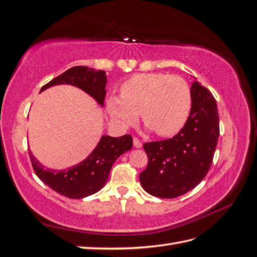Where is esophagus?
Listing matches in <instances>:
<instances>
[{
    "label": "esophagus",
    "instance_id": "34e87169",
    "mask_svg": "<svg viewBox=\"0 0 257 257\" xmlns=\"http://www.w3.org/2000/svg\"><path fill=\"white\" fill-rule=\"evenodd\" d=\"M133 143H134V147H135V148H142V146H143L142 142L139 141V139H138L137 137H134V138H133Z\"/></svg>",
    "mask_w": 257,
    "mask_h": 257
}]
</instances>
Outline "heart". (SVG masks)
<instances>
[{
  "instance_id": "obj_1",
  "label": "heart",
  "mask_w": 257,
  "mask_h": 257,
  "mask_svg": "<svg viewBox=\"0 0 257 257\" xmlns=\"http://www.w3.org/2000/svg\"><path fill=\"white\" fill-rule=\"evenodd\" d=\"M121 96L107 102L113 119L132 125L141 112L147 126L160 136H172L188 120L192 108V91L180 76L144 73L132 76L121 84Z\"/></svg>"
}]
</instances>
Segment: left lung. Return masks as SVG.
<instances>
[{
    "mask_svg": "<svg viewBox=\"0 0 257 257\" xmlns=\"http://www.w3.org/2000/svg\"><path fill=\"white\" fill-rule=\"evenodd\" d=\"M191 91V112L181 131L173 138L144 144L148 165L139 180L152 196L183 195L200 183L212 164L220 135L215 99L196 80Z\"/></svg>",
    "mask_w": 257,
    "mask_h": 257,
    "instance_id": "1",
    "label": "left lung"
}]
</instances>
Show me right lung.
Wrapping results in <instances>:
<instances>
[{
  "instance_id": "obj_1",
  "label": "right lung",
  "mask_w": 257,
  "mask_h": 257,
  "mask_svg": "<svg viewBox=\"0 0 257 257\" xmlns=\"http://www.w3.org/2000/svg\"><path fill=\"white\" fill-rule=\"evenodd\" d=\"M107 76L104 71L87 66H75L43 85L41 92L52 85L68 83L87 92L99 105H104ZM133 138L126 134L121 137L103 136L89 157L71 168L53 170L45 168L32 152L30 160L36 176L54 192L67 198L79 199L98 192L106 184L110 169L121 154L132 149Z\"/></svg>"
}]
</instances>
